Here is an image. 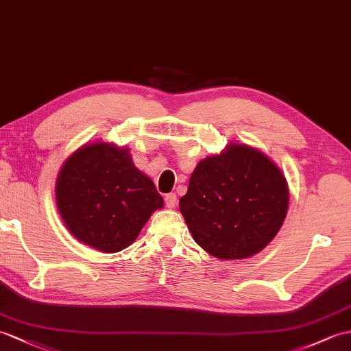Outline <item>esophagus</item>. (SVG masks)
Returning a JSON list of instances; mask_svg holds the SVG:
<instances>
[{
  "label": "esophagus",
  "mask_w": 351,
  "mask_h": 351,
  "mask_svg": "<svg viewBox=\"0 0 351 351\" xmlns=\"http://www.w3.org/2000/svg\"><path fill=\"white\" fill-rule=\"evenodd\" d=\"M176 202H178V197H176V194H175V193L166 194V197H165V203H166V206H167L169 209L175 208V206H176Z\"/></svg>",
  "instance_id": "obj_1"
}]
</instances>
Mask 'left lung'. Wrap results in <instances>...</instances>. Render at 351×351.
<instances>
[{"instance_id": "left-lung-1", "label": "left lung", "mask_w": 351, "mask_h": 351, "mask_svg": "<svg viewBox=\"0 0 351 351\" xmlns=\"http://www.w3.org/2000/svg\"><path fill=\"white\" fill-rule=\"evenodd\" d=\"M287 209L289 185L280 167L241 143L202 160L179 199L193 239L221 260L262 251L280 232Z\"/></svg>"}]
</instances>
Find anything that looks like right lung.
Returning a JSON list of instances; mask_svg holds the SVG:
<instances>
[{"instance_id": "right-lung-1", "label": "right lung", "mask_w": 351, "mask_h": 351, "mask_svg": "<svg viewBox=\"0 0 351 351\" xmlns=\"http://www.w3.org/2000/svg\"><path fill=\"white\" fill-rule=\"evenodd\" d=\"M55 195L69 232L101 252L132 245L154 210L165 205L128 148L106 142L71 154L56 178Z\"/></svg>"}]
</instances>
